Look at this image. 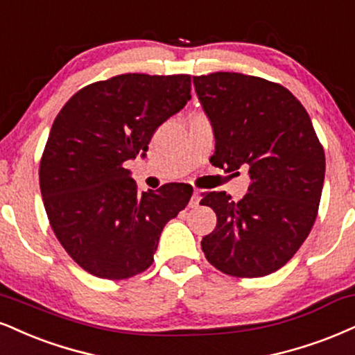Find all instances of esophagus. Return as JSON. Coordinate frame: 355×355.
<instances>
[{
    "label": "esophagus",
    "mask_w": 355,
    "mask_h": 355,
    "mask_svg": "<svg viewBox=\"0 0 355 355\" xmlns=\"http://www.w3.org/2000/svg\"><path fill=\"white\" fill-rule=\"evenodd\" d=\"M200 200H202V191L193 190V195H191V202H190L191 207H196V205L200 203Z\"/></svg>",
    "instance_id": "obj_1"
}]
</instances>
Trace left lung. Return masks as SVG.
I'll list each match as a JSON object with an SVG mask.
<instances>
[{
    "mask_svg": "<svg viewBox=\"0 0 355 355\" xmlns=\"http://www.w3.org/2000/svg\"><path fill=\"white\" fill-rule=\"evenodd\" d=\"M211 122L210 162L226 173L248 168L240 202L210 191L202 205L216 213L202 250L216 270L259 277L284 266L313 228L321 202L326 157L301 102L283 85L238 72L193 78Z\"/></svg>",
    "mask_w": 355,
    "mask_h": 355,
    "instance_id": "1",
    "label": "left lung"
}]
</instances>
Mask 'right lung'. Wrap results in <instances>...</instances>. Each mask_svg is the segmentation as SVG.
I'll list each match as a JSON object with an SVG mask.
<instances>
[{"label":"right lung","mask_w":355,"mask_h":355,"mask_svg":"<svg viewBox=\"0 0 355 355\" xmlns=\"http://www.w3.org/2000/svg\"><path fill=\"white\" fill-rule=\"evenodd\" d=\"M190 91L185 74H122L80 89L55 117L40 166L42 202L55 238L91 275L147 270L164 226L189 205L190 185L140 191L125 162L145 157Z\"/></svg>","instance_id":"add662e5"}]
</instances>
